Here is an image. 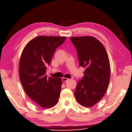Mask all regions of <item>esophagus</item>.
<instances>
[{
  "label": "esophagus",
  "instance_id": "esophagus-1",
  "mask_svg": "<svg viewBox=\"0 0 132 132\" xmlns=\"http://www.w3.org/2000/svg\"><path fill=\"white\" fill-rule=\"evenodd\" d=\"M68 80H69V79H68L66 78H62V81H63V82H65L68 81Z\"/></svg>",
  "mask_w": 132,
  "mask_h": 132
}]
</instances>
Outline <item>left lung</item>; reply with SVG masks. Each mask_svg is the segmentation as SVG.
<instances>
[{"label":"left lung","mask_w":132,"mask_h":132,"mask_svg":"<svg viewBox=\"0 0 132 132\" xmlns=\"http://www.w3.org/2000/svg\"><path fill=\"white\" fill-rule=\"evenodd\" d=\"M70 40L77 49L79 66L85 68L84 76L77 84L75 96L80 105L90 107L105 95L110 77V66L106 50L92 36L75 37Z\"/></svg>","instance_id":"obj_1"}]
</instances>
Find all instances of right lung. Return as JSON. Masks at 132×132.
I'll list each match as a JSON object with an SVG mask.
<instances>
[{
  "label": "right lung",
  "instance_id": "add662e5",
  "mask_svg": "<svg viewBox=\"0 0 132 132\" xmlns=\"http://www.w3.org/2000/svg\"><path fill=\"white\" fill-rule=\"evenodd\" d=\"M65 37L38 36L30 40L23 50L19 62V77L24 90L37 105L50 109L56 105L61 92V78H47L50 64L56 49Z\"/></svg>",
  "mask_w": 132,
  "mask_h": 132
}]
</instances>
